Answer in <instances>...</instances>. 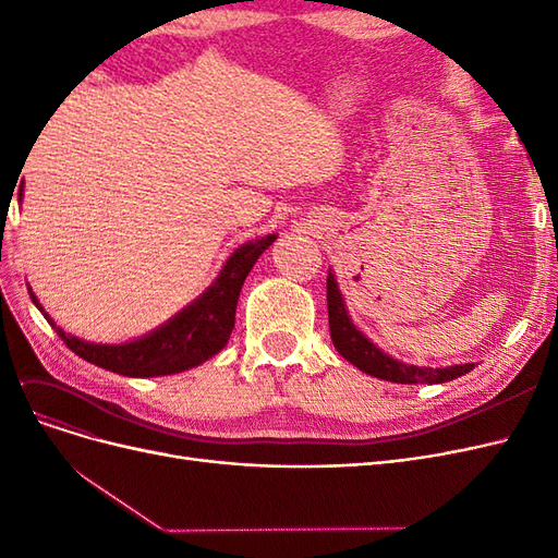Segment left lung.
I'll return each instance as SVG.
<instances>
[{"instance_id":"left-lung-1","label":"left lung","mask_w":558,"mask_h":558,"mask_svg":"<svg viewBox=\"0 0 558 558\" xmlns=\"http://www.w3.org/2000/svg\"><path fill=\"white\" fill-rule=\"evenodd\" d=\"M328 324H330V337H332L335 349L340 351L349 363L363 369L365 375H373L377 379L396 381V384H442V381L461 377L475 367V363H465V365L433 369L424 365H408L391 359L375 342H369L367 335L353 324L349 310L344 305V298L340 293V286H337L332 272H328Z\"/></svg>"}]
</instances>
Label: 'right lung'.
I'll use <instances>...</instances> for the list:
<instances>
[{"label": "right lung", "mask_w": 558, "mask_h": 558, "mask_svg": "<svg viewBox=\"0 0 558 558\" xmlns=\"http://www.w3.org/2000/svg\"><path fill=\"white\" fill-rule=\"evenodd\" d=\"M23 191H19V197ZM277 240V234H267L256 242L240 246L223 265L221 275L189 307L172 316L167 324L156 328L137 340L123 344H95L78 340V337L56 328L60 340L70 347L76 356L109 373L123 377H162L183 373L211 359L221 351L234 328V310H238L240 291L251 267L256 265L260 253ZM29 298L41 310L35 293L29 289ZM48 318V314L41 310ZM53 324V320H50ZM56 326V324H53Z\"/></svg>", "instance_id": "add662e5"}]
</instances>
